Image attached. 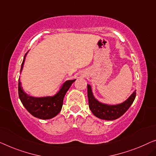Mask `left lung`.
<instances>
[{
    "mask_svg": "<svg viewBox=\"0 0 156 156\" xmlns=\"http://www.w3.org/2000/svg\"><path fill=\"white\" fill-rule=\"evenodd\" d=\"M87 97L89 107L93 114L100 119L113 120L122 116L133 103L136 97V91L130 95L127 100L116 105H108L99 102L94 98L91 86L87 85Z\"/></svg>",
    "mask_w": 156,
    "mask_h": 156,
    "instance_id": "1",
    "label": "left lung"
}]
</instances>
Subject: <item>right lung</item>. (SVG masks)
<instances>
[{
    "label": "right lung",
    "mask_w": 156,
    "mask_h": 156,
    "mask_svg": "<svg viewBox=\"0 0 156 156\" xmlns=\"http://www.w3.org/2000/svg\"><path fill=\"white\" fill-rule=\"evenodd\" d=\"M27 53L28 52H27L24 55L20 71L22 70L25 57H26ZM76 79L66 80V82H64L62 86L61 89L54 96L35 97L30 96L24 91V90L22 89L20 80L19 79V97H20L23 106L34 117L43 120L50 119V118H54L61 111L65 94L70 88L72 83Z\"/></svg>",
    "instance_id": "1"
}]
</instances>
